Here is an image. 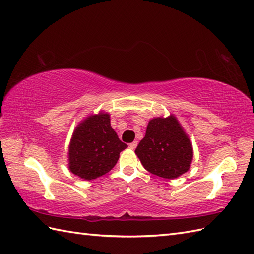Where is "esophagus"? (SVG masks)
I'll return each mask as SVG.
<instances>
[{
  "label": "esophagus",
  "mask_w": 254,
  "mask_h": 254,
  "mask_svg": "<svg viewBox=\"0 0 254 254\" xmlns=\"http://www.w3.org/2000/svg\"><path fill=\"white\" fill-rule=\"evenodd\" d=\"M136 146H137V141H134V142H132V143L130 144V147H131L132 149L136 148Z\"/></svg>",
  "instance_id": "34e87169"
}]
</instances>
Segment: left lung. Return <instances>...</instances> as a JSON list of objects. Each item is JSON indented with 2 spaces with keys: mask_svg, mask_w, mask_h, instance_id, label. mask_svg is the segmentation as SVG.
<instances>
[{
  "mask_svg": "<svg viewBox=\"0 0 254 254\" xmlns=\"http://www.w3.org/2000/svg\"><path fill=\"white\" fill-rule=\"evenodd\" d=\"M143 167L165 179H176L190 169L193 147L174 115L149 120L146 134L135 149Z\"/></svg>",
  "mask_w": 254,
  "mask_h": 254,
  "instance_id": "8db88e82",
  "label": "left lung"
}]
</instances>
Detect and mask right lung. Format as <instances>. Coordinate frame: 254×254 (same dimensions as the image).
Masks as SVG:
<instances>
[{
    "instance_id": "obj_1",
    "label": "right lung",
    "mask_w": 254,
    "mask_h": 254,
    "mask_svg": "<svg viewBox=\"0 0 254 254\" xmlns=\"http://www.w3.org/2000/svg\"><path fill=\"white\" fill-rule=\"evenodd\" d=\"M127 145L111 127L110 115L99 111L80 121L68 146V169L84 180H94L109 172Z\"/></svg>"
}]
</instances>
